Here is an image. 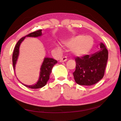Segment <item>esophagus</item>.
<instances>
[{
  "label": "esophagus",
  "instance_id": "esophagus-1",
  "mask_svg": "<svg viewBox=\"0 0 121 121\" xmlns=\"http://www.w3.org/2000/svg\"><path fill=\"white\" fill-rule=\"evenodd\" d=\"M67 60V57L66 56H64V57H62L61 59L60 60V62H64Z\"/></svg>",
  "mask_w": 121,
  "mask_h": 121
}]
</instances>
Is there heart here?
Returning a JSON list of instances; mask_svg holds the SVG:
<instances>
[{"label":"heart","mask_w":121,"mask_h":121,"mask_svg":"<svg viewBox=\"0 0 121 121\" xmlns=\"http://www.w3.org/2000/svg\"><path fill=\"white\" fill-rule=\"evenodd\" d=\"M64 44L72 49L75 55L81 56L90 52L94 44V40L91 36L79 35L65 42Z\"/></svg>","instance_id":"heart-1"}]
</instances>
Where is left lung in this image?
I'll use <instances>...</instances> for the list:
<instances>
[{"mask_svg":"<svg viewBox=\"0 0 121 121\" xmlns=\"http://www.w3.org/2000/svg\"><path fill=\"white\" fill-rule=\"evenodd\" d=\"M108 60V50L101 43L100 50L89 55L76 57V69L73 72L76 82L80 85L91 86L104 76Z\"/></svg>","mask_w":121,"mask_h":121,"instance_id":"left-lung-1","label":"left lung"}]
</instances>
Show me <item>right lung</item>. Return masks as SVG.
I'll list each match as a JSON object with an SVG mask.
<instances>
[{"mask_svg": "<svg viewBox=\"0 0 121 121\" xmlns=\"http://www.w3.org/2000/svg\"><path fill=\"white\" fill-rule=\"evenodd\" d=\"M42 30H38L33 33H31L27 35L26 36L22 37L20 40L17 41L14 48L13 54V65L14 69L15 70V66L16 62H17V57L19 55V46L21 43L23 41L26 36L29 37H38L41 36L42 34L41 33ZM57 61L54 59L52 58H45L44 62H43V65L41 67V71H40V75L39 77V79L36 84L34 85H31V86H28V85H24L27 87H29L32 89H37V88H40L44 87L46 84L48 80L49 79L50 75L51 70L54 65L57 63Z\"/></svg>", "mask_w": 121, "mask_h": 121, "instance_id": "obj_1", "label": "right lung"}]
</instances>
